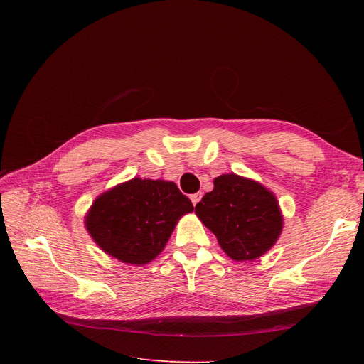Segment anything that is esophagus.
<instances>
[{"label": "esophagus", "mask_w": 364, "mask_h": 364, "mask_svg": "<svg viewBox=\"0 0 364 364\" xmlns=\"http://www.w3.org/2000/svg\"><path fill=\"white\" fill-rule=\"evenodd\" d=\"M190 199H191L193 205L196 206L197 203H199V202H200V199H202V193H196V194H193V196L190 197Z\"/></svg>", "instance_id": "1"}]
</instances>
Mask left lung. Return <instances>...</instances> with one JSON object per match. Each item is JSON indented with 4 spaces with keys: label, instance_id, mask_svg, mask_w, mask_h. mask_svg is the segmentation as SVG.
<instances>
[{
    "label": "left lung",
    "instance_id": "1",
    "mask_svg": "<svg viewBox=\"0 0 364 364\" xmlns=\"http://www.w3.org/2000/svg\"><path fill=\"white\" fill-rule=\"evenodd\" d=\"M196 214L235 261L259 258L282 232L284 220L274 194L234 173L214 179V190L196 205Z\"/></svg>",
    "mask_w": 364,
    "mask_h": 364
}]
</instances>
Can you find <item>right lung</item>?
<instances>
[{"instance_id":"right-lung-1","label":"right lung","mask_w":364,"mask_h":364,"mask_svg":"<svg viewBox=\"0 0 364 364\" xmlns=\"http://www.w3.org/2000/svg\"><path fill=\"white\" fill-rule=\"evenodd\" d=\"M193 211L174 182L134 178L98 196L85 226L107 255L142 266L159 255L179 218Z\"/></svg>"}]
</instances>
